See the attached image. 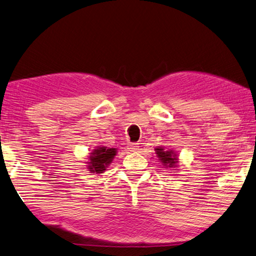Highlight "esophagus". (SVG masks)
<instances>
[{"instance_id":"34e87169","label":"esophagus","mask_w":256,"mask_h":256,"mask_svg":"<svg viewBox=\"0 0 256 256\" xmlns=\"http://www.w3.org/2000/svg\"><path fill=\"white\" fill-rule=\"evenodd\" d=\"M127 148L129 152H137L138 150H140V146H138V144H128L127 145Z\"/></svg>"}]
</instances>
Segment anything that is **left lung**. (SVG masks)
<instances>
[{"label":"left lung","instance_id":"8db88e82","mask_svg":"<svg viewBox=\"0 0 256 256\" xmlns=\"http://www.w3.org/2000/svg\"><path fill=\"white\" fill-rule=\"evenodd\" d=\"M156 150V154L158 156V160L161 162L163 168H169V169L177 170L179 163V156L178 154L174 152V150H166L164 146H158Z\"/></svg>","mask_w":256,"mask_h":256}]
</instances>
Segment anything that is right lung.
Listing matches in <instances>:
<instances>
[{
	"mask_svg": "<svg viewBox=\"0 0 256 256\" xmlns=\"http://www.w3.org/2000/svg\"><path fill=\"white\" fill-rule=\"evenodd\" d=\"M118 148H110L106 146H96L90 152L88 161H87V170L90 174H103L106 168L111 164L113 158L116 156Z\"/></svg>",
	"mask_w": 256,
	"mask_h": 256,
	"instance_id": "add662e5",
	"label": "right lung"
}]
</instances>
